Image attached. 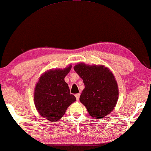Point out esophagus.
Here are the masks:
<instances>
[{
  "mask_svg": "<svg viewBox=\"0 0 151 151\" xmlns=\"http://www.w3.org/2000/svg\"><path fill=\"white\" fill-rule=\"evenodd\" d=\"M80 96V93H78V94H75V97H76V100H77V101L79 100Z\"/></svg>",
  "mask_w": 151,
  "mask_h": 151,
  "instance_id": "esophagus-1",
  "label": "esophagus"
}]
</instances>
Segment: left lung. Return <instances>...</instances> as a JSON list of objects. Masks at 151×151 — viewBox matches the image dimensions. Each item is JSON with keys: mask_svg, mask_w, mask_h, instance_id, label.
Returning <instances> with one entry per match:
<instances>
[{"mask_svg": "<svg viewBox=\"0 0 151 151\" xmlns=\"http://www.w3.org/2000/svg\"><path fill=\"white\" fill-rule=\"evenodd\" d=\"M74 69L85 85L80 101L91 116L99 119L110 114L116 105L119 95L113 73L103 65H91L82 62L76 64Z\"/></svg>", "mask_w": 151, "mask_h": 151, "instance_id": "obj_1", "label": "left lung"}]
</instances>
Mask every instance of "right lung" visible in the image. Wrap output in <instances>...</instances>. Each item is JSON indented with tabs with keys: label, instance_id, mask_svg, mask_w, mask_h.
Listing matches in <instances>:
<instances>
[{
	"label": "right lung",
	"instance_id": "add662e5",
	"mask_svg": "<svg viewBox=\"0 0 151 151\" xmlns=\"http://www.w3.org/2000/svg\"><path fill=\"white\" fill-rule=\"evenodd\" d=\"M71 67L70 64L64 69L47 70L38 78L34 91V103L38 113L46 120L58 121L76 101L64 80Z\"/></svg>",
	"mask_w": 151,
	"mask_h": 151
}]
</instances>
